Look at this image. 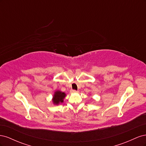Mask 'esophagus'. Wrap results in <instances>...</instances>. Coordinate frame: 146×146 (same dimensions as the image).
<instances>
[{"instance_id":"34e87169","label":"esophagus","mask_w":146,"mask_h":146,"mask_svg":"<svg viewBox=\"0 0 146 146\" xmlns=\"http://www.w3.org/2000/svg\"><path fill=\"white\" fill-rule=\"evenodd\" d=\"M71 92H72V93H76V92H77L78 91H76V90H72V91H71Z\"/></svg>"}]
</instances>
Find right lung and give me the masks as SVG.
<instances>
[{
    "label": "right lung",
    "mask_w": 146,
    "mask_h": 146,
    "mask_svg": "<svg viewBox=\"0 0 146 146\" xmlns=\"http://www.w3.org/2000/svg\"><path fill=\"white\" fill-rule=\"evenodd\" d=\"M65 93L62 92L60 91H57L55 92V94L54 96V99L53 102L55 104H58L60 102H63V99L65 98Z\"/></svg>",
    "instance_id": "obj_1"
}]
</instances>
